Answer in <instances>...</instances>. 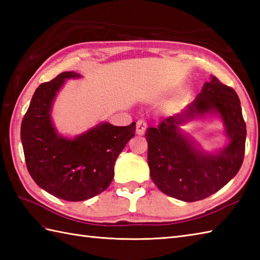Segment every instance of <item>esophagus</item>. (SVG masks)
Wrapping results in <instances>:
<instances>
[{"mask_svg": "<svg viewBox=\"0 0 260 260\" xmlns=\"http://www.w3.org/2000/svg\"><path fill=\"white\" fill-rule=\"evenodd\" d=\"M145 129H146V123L144 120H137L136 121V134L137 135H143L145 133Z\"/></svg>", "mask_w": 260, "mask_h": 260, "instance_id": "34e87169", "label": "esophagus"}]
</instances>
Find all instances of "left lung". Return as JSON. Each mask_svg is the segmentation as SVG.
Returning <instances> with one entry per match:
<instances>
[{"label": "left lung", "instance_id": "left-lung-1", "mask_svg": "<svg viewBox=\"0 0 260 260\" xmlns=\"http://www.w3.org/2000/svg\"><path fill=\"white\" fill-rule=\"evenodd\" d=\"M218 112L231 139L230 145L217 154H204L181 134L178 125L186 119ZM246 123L239 97L217 77L204 84L197 99L184 112L159 121L145 133L150 175L165 194L194 202L219 191L238 173L245 156Z\"/></svg>", "mask_w": 260, "mask_h": 260}]
</instances>
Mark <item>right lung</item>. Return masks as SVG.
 <instances>
[{
  "mask_svg": "<svg viewBox=\"0 0 260 260\" xmlns=\"http://www.w3.org/2000/svg\"><path fill=\"white\" fill-rule=\"evenodd\" d=\"M76 77L79 75L67 71L39 86L21 124L31 178L66 201H84L107 189L116 159L136 129L135 121L128 126L103 123L74 140L59 136L51 123L52 102L64 80Z\"/></svg>",
  "mask_w": 260,
  "mask_h": 260,
  "instance_id": "add662e5",
  "label": "right lung"
}]
</instances>
